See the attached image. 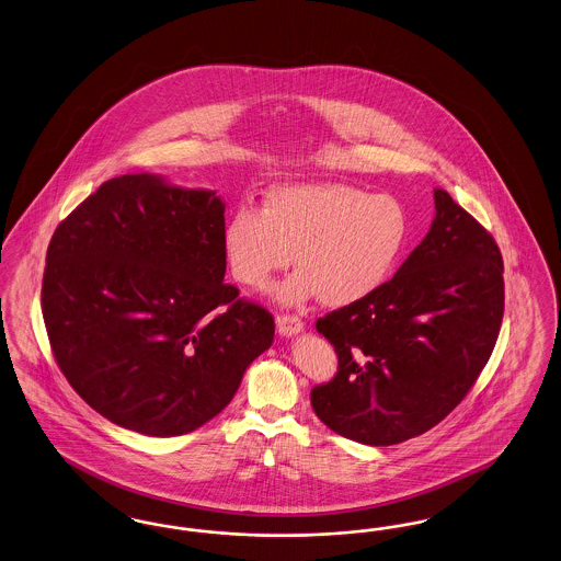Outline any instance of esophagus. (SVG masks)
<instances>
[{
	"instance_id": "obj_1",
	"label": "esophagus",
	"mask_w": 561,
	"mask_h": 561,
	"mask_svg": "<svg viewBox=\"0 0 561 561\" xmlns=\"http://www.w3.org/2000/svg\"><path fill=\"white\" fill-rule=\"evenodd\" d=\"M302 328H305V323L296 314H279L277 317V332H279V336H296V334L302 332Z\"/></svg>"
}]
</instances>
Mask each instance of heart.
Here are the masks:
<instances>
[{
    "instance_id": "obj_1",
    "label": "heart",
    "mask_w": 561,
    "mask_h": 561,
    "mask_svg": "<svg viewBox=\"0 0 561 561\" xmlns=\"http://www.w3.org/2000/svg\"><path fill=\"white\" fill-rule=\"evenodd\" d=\"M409 240L401 202L344 183H300L267 194L263 210L236 208L224 229L231 273L248 288H267L277 271H298L277 291L284 305L313 296L351 307L380 290Z\"/></svg>"
}]
</instances>
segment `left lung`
<instances>
[{"mask_svg":"<svg viewBox=\"0 0 561 561\" xmlns=\"http://www.w3.org/2000/svg\"><path fill=\"white\" fill-rule=\"evenodd\" d=\"M436 217L394 277L317 319L334 344V380L311 390L317 417L371 447L443 422L478 380L501 330L503 259L470 213L434 190Z\"/></svg>","mask_w":561,"mask_h":561,"instance_id":"8db88e82","label":"left lung"}]
</instances>
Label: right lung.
<instances>
[{"instance_id":"1","label":"right lung","mask_w":561,"mask_h":561,"mask_svg":"<svg viewBox=\"0 0 561 561\" xmlns=\"http://www.w3.org/2000/svg\"><path fill=\"white\" fill-rule=\"evenodd\" d=\"M225 202L137 173L56 227L45 330L68 383L113 424L181 436L219 415L273 342L267 309L225 284Z\"/></svg>"}]
</instances>
